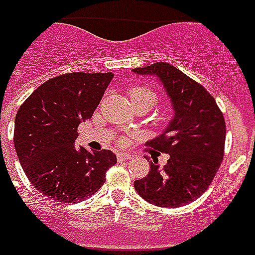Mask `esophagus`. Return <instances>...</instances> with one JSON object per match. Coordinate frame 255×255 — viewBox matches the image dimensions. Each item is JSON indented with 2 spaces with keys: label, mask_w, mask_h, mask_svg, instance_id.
<instances>
[{
  "label": "esophagus",
  "mask_w": 255,
  "mask_h": 255,
  "mask_svg": "<svg viewBox=\"0 0 255 255\" xmlns=\"http://www.w3.org/2000/svg\"><path fill=\"white\" fill-rule=\"evenodd\" d=\"M128 159H132V155H129V153H122V152H119L118 153V160H128Z\"/></svg>",
  "instance_id": "esophagus-1"
}]
</instances>
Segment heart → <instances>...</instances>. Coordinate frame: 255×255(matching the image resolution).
I'll list each match as a JSON object with an SVG mask.
<instances>
[{
	"mask_svg": "<svg viewBox=\"0 0 255 255\" xmlns=\"http://www.w3.org/2000/svg\"><path fill=\"white\" fill-rule=\"evenodd\" d=\"M128 96L132 102V105H146L152 109L156 102V95L153 90H150L146 86H132L128 89Z\"/></svg>",
	"mask_w": 255,
	"mask_h": 255,
	"instance_id": "b5f03b06",
	"label": "heart"
}]
</instances>
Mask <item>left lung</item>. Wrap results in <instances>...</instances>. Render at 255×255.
Instances as JSON below:
<instances>
[{"label": "left lung", "mask_w": 255, "mask_h": 255, "mask_svg": "<svg viewBox=\"0 0 255 255\" xmlns=\"http://www.w3.org/2000/svg\"><path fill=\"white\" fill-rule=\"evenodd\" d=\"M133 71L158 76L175 109L169 128L147 142L169 159L162 169L158 159L150 160L147 176L134 181V189L156 207L186 205L208 189L223 162L227 133L223 112L202 84L169 63L158 61Z\"/></svg>", "instance_id": "obj_1"}]
</instances>
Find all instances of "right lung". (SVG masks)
Here are the masks:
<instances>
[{
	"mask_svg": "<svg viewBox=\"0 0 255 255\" xmlns=\"http://www.w3.org/2000/svg\"><path fill=\"white\" fill-rule=\"evenodd\" d=\"M112 73H67L38 86L19 106L14 147L28 181L43 195L74 204L96 194L118 160L108 149L76 146L77 128L92 119Z\"/></svg>",
	"mask_w": 255,
	"mask_h": 255,
	"instance_id": "add662e5",
	"label": "right lung"
}]
</instances>
